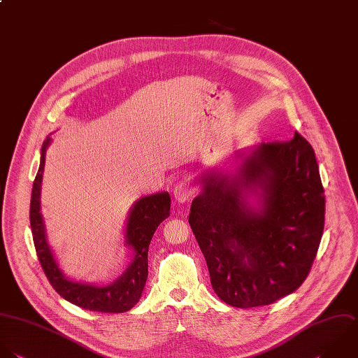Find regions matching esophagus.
<instances>
[{
    "mask_svg": "<svg viewBox=\"0 0 358 358\" xmlns=\"http://www.w3.org/2000/svg\"><path fill=\"white\" fill-rule=\"evenodd\" d=\"M173 194H174V198H176L177 202L184 203V202H187V201L191 198L192 189H191V187H189L187 182L181 181V182H178V184L174 187Z\"/></svg>",
    "mask_w": 358,
    "mask_h": 358,
    "instance_id": "esophagus-1",
    "label": "esophagus"
}]
</instances>
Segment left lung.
<instances>
[{
    "instance_id": "left-lung-1",
    "label": "left lung",
    "mask_w": 358,
    "mask_h": 358,
    "mask_svg": "<svg viewBox=\"0 0 358 358\" xmlns=\"http://www.w3.org/2000/svg\"><path fill=\"white\" fill-rule=\"evenodd\" d=\"M202 185L188 222L219 299L254 308L296 292L325 224L324 187L308 141L296 132L287 142H264L236 173H203ZM252 196L257 204L248 201Z\"/></svg>"
}]
</instances>
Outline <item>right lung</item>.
<instances>
[{
    "mask_svg": "<svg viewBox=\"0 0 358 358\" xmlns=\"http://www.w3.org/2000/svg\"><path fill=\"white\" fill-rule=\"evenodd\" d=\"M48 143L50 138H47L41 146L40 166L33 182L29 212L33 243L40 265L54 290L66 301L96 313H125L131 310L142 296L148 279L149 244L157 226L170 215V195L169 192H159L143 196L132 206L127 222L125 243L132 247L135 257L121 278L106 287L72 282L64 276L55 262L52 251L47 244L44 222L40 213V191Z\"/></svg>",
    "mask_w": 358,
    "mask_h": 358,
    "instance_id": "obj_1",
    "label": "right lung"
}]
</instances>
